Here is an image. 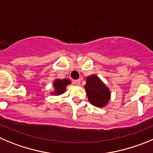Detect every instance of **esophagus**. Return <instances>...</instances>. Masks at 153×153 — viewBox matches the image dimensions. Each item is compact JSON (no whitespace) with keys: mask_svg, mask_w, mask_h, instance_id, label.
Listing matches in <instances>:
<instances>
[{"mask_svg":"<svg viewBox=\"0 0 153 153\" xmlns=\"http://www.w3.org/2000/svg\"><path fill=\"white\" fill-rule=\"evenodd\" d=\"M74 84L76 85H80V80L79 79H77V80H74Z\"/></svg>","mask_w":153,"mask_h":153,"instance_id":"34e87169","label":"esophagus"}]
</instances>
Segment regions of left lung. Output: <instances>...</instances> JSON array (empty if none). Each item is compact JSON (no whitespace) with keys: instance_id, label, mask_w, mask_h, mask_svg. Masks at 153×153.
<instances>
[{"instance_id":"left-lung-1","label":"left lung","mask_w":153,"mask_h":153,"mask_svg":"<svg viewBox=\"0 0 153 153\" xmlns=\"http://www.w3.org/2000/svg\"><path fill=\"white\" fill-rule=\"evenodd\" d=\"M85 88L90 102L95 106H104L110 98L109 89L95 75H91L87 78Z\"/></svg>"}]
</instances>
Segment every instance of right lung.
I'll return each mask as SVG.
<instances>
[{
  "label": "right lung",
  "mask_w": 153,
  "mask_h": 153,
  "mask_svg": "<svg viewBox=\"0 0 153 153\" xmlns=\"http://www.w3.org/2000/svg\"><path fill=\"white\" fill-rule=\"evenodd\" d=\"M70 84V81L68 79H56L53 82V87L55 88V94H62L65 91L67 85Z\"/></svg>",
  "instance_id": "add662e5"
}]
</instances>
